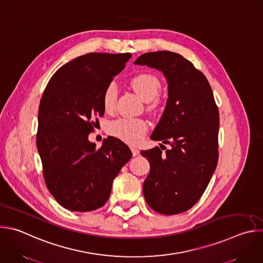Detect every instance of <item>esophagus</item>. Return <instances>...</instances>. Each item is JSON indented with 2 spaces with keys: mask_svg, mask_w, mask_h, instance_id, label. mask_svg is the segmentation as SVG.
Returning <instances> with one entry per match:
<instances>
[{
  "mask_svg": "<svg viewBox=\"0 0 263 263\" xmlns=\"http://www.w3.org/2000/svg\"><path fill=\"white\" fill-rule=\"evenodd\" d=\"M131 151H132V154H133V156H134V157L139 155V151H138L136 147H131Z\"/></svg>",
  "mask_w": 263,
  "mask_h": 263,
  "instance_id": "34e87169",
  "label": "esophagus"
}]
</instances>
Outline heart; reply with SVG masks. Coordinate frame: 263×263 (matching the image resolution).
<instances>
[{"label":"heart","mask_w":263,"mask_h":263,"mask_svg":"<svg viewBox=\"0 0 263 263\" xmlns=\"http://www.w3.org/2000/svg\"><path fill=\"white\" fill-rule=\"evenodd\" d=\"M130 84L133 90L147 103L149 110H157L162 106V99L158 94L162 90L161 80L152 73H140L132 77ZM118 99V86L109 82L102 94V105L106 111H111ZM148 130L146 121L139 118H119L108 124L107 132L129 144L139 143Z\"/></svg>","instance_id":"heart-1"}]
</instances>
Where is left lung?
I'll use <instances>...</instances> for the list:
<instances>
[{
	"label": "left lung",
	"instance_id": "1",
	"mask_svg": "<svg viewBox=\"0 0 263 263\" xmlns=\"http://www.w3.org/2000/svg\"><path fill=\"white\" fill-rule=\"evenodd\" d=\"M134 64L161 70L168 81L166 108L151 138L171 147L141 151L151 165L144 198L159 214H181L200 199L217 167L219 109L204 74L180 53L146 52Z\"/></svg>",
	"mask_w": 263,
	"mask_h": 263
}]
</instances>
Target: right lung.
I'll return each instance as SVG.
<instances>
[{
    "label": "right lung",
    "mask_w": 263,
    "mask_h": 263,
    "mask_svg": "<svg viewBox=\"0 0 263 263\" xmlns=\"http://www.w3.org/2000/svg\"><path fill=\"white\" fill-rule=\"evenodd\" d=\"M130 53L90 52L62 66L43 92L36 142L47 189L65 209L90 212L103 206L112 182L131 159L115 137L101 147L87 139L104 115L105 86L125 67Z\"/></svg>",
    "instance_id": "add662e5"
}]
</instances>
